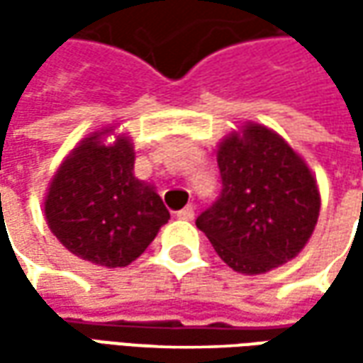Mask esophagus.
Returning <instances> with one entry per match:
<instances>
[{"instance_id":"obj_1","label":"esophagus","mask_w":363,"mask_h":363,"mask_svg":"<svg viewBox=\"0 0 363 363\" xmlns=\"http://www.w3.org/2000/svg\"><path fill=\"white\" fill-rule=\"evenodd\" d=\"M175 216L179 218V220H191V218H194V206L189 203V206H186V208H182Z\"/></svg>"}]
</instances>
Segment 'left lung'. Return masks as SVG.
<instances>
[{"mask_svg": "<svg viewBox=\"0 0 363 363\" xmlns=\"http://www.w3.org/2000/svg\"><path fill=\"white\" fill-rule=\"evenodd\" d=\"M222 194L196 226L232 271L262 274L299 255L321 208L313 172L277 131L244 123L216 151Z\"/></svg>", "mask_w": 363, "mask_h": 363, "instance_id": "left-lung-1", "label": "left lung"}]
</instances>
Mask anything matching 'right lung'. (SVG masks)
<instances>
[{"label": "right lung", "instance_id": "obj_1", "mask_svg": "<svg viewBox=\"0 0 363 363\" xmlns=\"http://www.w3.org/2000/svg\"><path fill=\"white\" fill-rule=\"evenodd\" d=\"M111 134L116 141L106 144ZM133 169L131 137L113 125L89 133L64 157L46 191L44 216L68 252L117 269L153 242L169 212L155 188Z\"/></svg>", "mask_w": 363, "mask_h": 363}]
</instances>
